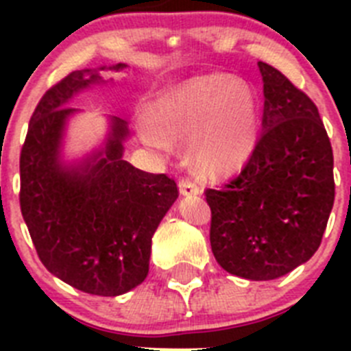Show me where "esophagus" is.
<instances>
[{"label":"esophagus","mask_w":351,"mask_h":351,"mask_svg":"<svg viewBox=\"0 0 351 351\" xmlns=\"http://www.w3.org/2000/svg\"><path fill=\"white\" fill-rule=\"evenodd\" d=\"M179 191H181V195H198L200 193V186L195 179L181 178L179 179Z\"/></svg>","instance_id":"1"}]
</instances>
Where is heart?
Instances as JSON below:
<instances>
[{
  "label": "heart",
  "instance_id": "b5f03b06",
  "mask_svg": "<svg viewBox=\"0 0 351 351\" xmlns=\"http://www.w3.org/2000/svg\"><path fill=\"white\" fill-rule=\"evenodd\" d=\"M141 132L156 149H169L170 138H193L198 165L225 176L241 169L255 151L258 104L253 91L232 77L200 75L161 93Z\"/></svg>",
  "mask_w": 351,
  "mask_h": 351
}]
</instances>
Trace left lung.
Segmentation results:
<instances>
[{"mask_svg":"<svg viewBox=\"0 0 351 351\" xmlns=\"http://www.w3.org/2000/svg\"><path fill=\"white\" fill-rule=\"evenodd\" d=\"M262 133L237 178L206 190L210 247L230 274L269 281L308 262L334 206V156L318 108L280 70L258 61Z\"/></svg>","mask_w":351,"mask_h":351,"instance_id":"obj_1","label":"left lung"}]
</instances>
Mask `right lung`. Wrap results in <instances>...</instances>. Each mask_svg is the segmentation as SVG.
Segmentation results:
<instances>
[{"instance_id": "right-lung-1", "label": "right lung", "mask_w": 351, "mask_h": 351, "mask_svg": "<svg viewBox=\"0 0 351 351\" xmlns=\"http://www.w3.org/2000/svg\"><path fill=\"white\" fill-rule=\"evenodd\" d=\"M98 82L96 70H77L42 96L21 151L19 200L49 272L91 295L116 297L145 280L151 241L179 190L167 173L123 160L128 128L119 117L110 119L104 149L79 165L61 161L66 121L77 112L68 100Z\"/></svg>"}]
</instances>
